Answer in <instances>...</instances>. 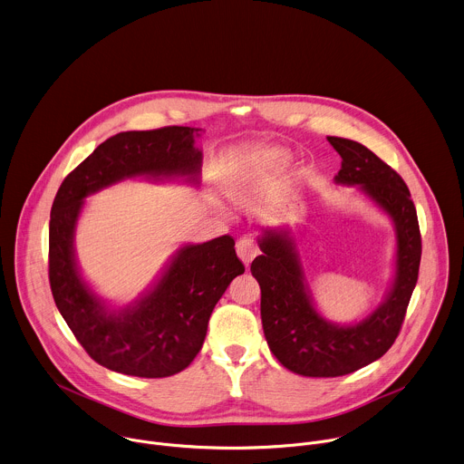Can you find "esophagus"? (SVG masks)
Segmentation results:
<instances>
[{
  "label": "esophagus",
  "instance_id": "obj_1",
  "mask_svg": "<svg viewBox=\"0 0 464 464\" xmlns=\"http://www.w3.org/2000/svg\"><path fill=\"white\" fill-rule=\"evenodd\" d=\"M237 255H238V258L244 262V266L247 267V266L253 262V258L258 255V247L255 246L253 240L242 238V240L237 242Z\"/></svg>",
  "mask_w": 464,
  "mask_h": 464
}]
</instances>
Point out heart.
Wrapping results in <instances>:
<instances>
[{"instance_id":"1","label":"heart","mask_w":464,"mask_h":464,"mask_svg":"<svg viewBox=\"0 0 464 464\" xmlns=\"http://www.w3.org/2000/svg\"><path fill=\"white\" fill-rule=\"evenodd\" d=\"M289 164V157L284 150H260L246 159L244 175L247 180H264L284 171Z\"/></svg>"}]
</instances>
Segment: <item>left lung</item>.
<instances>
[{
    "label": "left lung",
    "instance_id": "obj_1",
    "mask_svg": "<svg viewBox=\"0 0 464 464\" xmlns=\"http://www.w3.org/2000/svg\"><path fill=\"white\" fill-rule=\"evenodd\" d=\"M342 157L334 177L372 200L396 231L394 276L383 302L363 320L349 325L329 322L314 305L300 260L296 237L289 227L264 229L262 255L251 264L260 284V316L271 353L295 374L336 378L380 360L396 342L418 284L421 235L418 213L403 179L363 144L327 137Z\"/></svg>",
    "mask_w": 464,
    "mask_h": 464
}]
</instances>
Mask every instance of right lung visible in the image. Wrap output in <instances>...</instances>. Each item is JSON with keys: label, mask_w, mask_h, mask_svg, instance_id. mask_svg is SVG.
Listing matches in <instances>:
<instances>
[{"label": "right lung", "mask_w": 464, "mask_h": 464, "mask_svg": "<svg viewBox=\"0 0 464 464\" xmlns=\"http://www.w3.org/2000/svg\"><path fill=\"white\" fill-rule=\"evenodd\" d=\"M200 128L121 131L88 155L52 204L48 278L53 302L82 349L99 365L137 378L184 371L202 349L209 316L231 280L244 273L229 235L184 244L133 302L113 307L93 293L75 258V227L84 198L128 179L200 184Z\"/></svg>", "instance_id": "obj_1"}]
</instances>
